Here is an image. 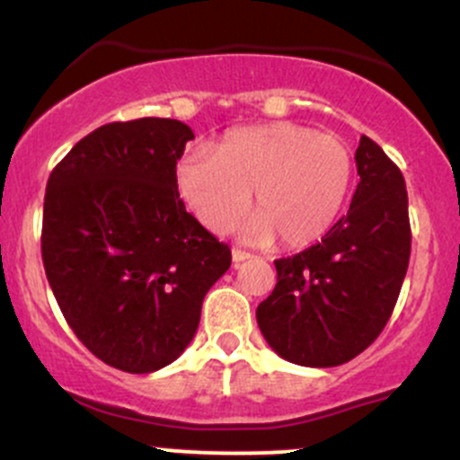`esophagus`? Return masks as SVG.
<instances>
[{"instance_id": "1", "label": "esophagus", "mask_w": 460, "mask_h": 460, "mask_svg": "<svg viewBox=\"0 0 460 460\" xmlns=\"http://www.w3.org/2000/svg\"><path fill=\"white\" fill-rule=\"evenodd\" d=\"M248 259H250L248 252H243V250H232V261H234V263H243V261H248Z\"/></svg>"}]
</instances>
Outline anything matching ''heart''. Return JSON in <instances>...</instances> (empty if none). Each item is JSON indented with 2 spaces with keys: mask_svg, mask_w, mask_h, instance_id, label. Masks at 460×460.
Wrapping results in <instances>:
<instances>
[{
  "mask_svg": "<svg viewBox=\"0 0 460 460\" xmlns=\"http://www.w3.org/2000/svg\"><path fill=\"white\" fill-rule=\"evenodd\" d=\"M353 155L342 137L296 122L236 127L212 153L189 151L175 169L189 210L210 232L228 230L250 206L241 228L250 243L307 248L342 210Z\"/></svg>",
  "mask_w": 460,
  "mask_h": 460,
  "instance_id": "obj_1",
  "label": "heart"
}]
</instances>
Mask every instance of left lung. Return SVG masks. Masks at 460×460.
Wrapping results in <instances>:
<instances>
[{
	"label": "left lung",
	"mask_w": 460,
	"mask_h": 460,
	"mask_svg": "<svg viewBox=\"0 0 460 460\" xmlns=\"http://www.w3.org/2000/svg\"><path fill=\"white\" fill-rule=\"evenodd\" d=\"M359 184L323 241L274 261L279 283L256 309L261 333L300 367L349 362L386 327L410 261L402 171L367 136L355 151Z\"/></svg>",
	"instance_id": "left-lung-1"
}]
</instances>
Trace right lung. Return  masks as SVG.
Segmentation results:
<instances>
[{
	"label": "right lung",
	"mask_w": 460,
	"mask_h": 460,
	"mask_svg": "<svg viewBox=\"0 0 460 460\" xmlns=\"http://www.w3.org/2000/svg\"><path fill=\"white\" fill-rule=\"evenodd\" d=\"M192 137L171 118L110 122L48 180V283L76 338L125 373H153L184 353L204 296L232 263L180 199L175 164Z\"/></svg>",
	"instance_id": "1"
}]
</instances>
